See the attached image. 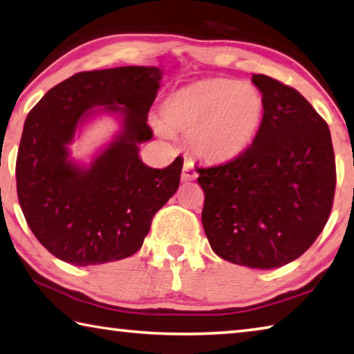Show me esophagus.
I'll use <instances>...</instances> for the list:
<instances>
[{"label": "esophagus", "mask_w": 354, "mask_h": 354, "mask_svg": "<svg viewBox=\"0 0 354 354\" xmlns=\"http://www.w3.org/2000/svg\"><path fill=\"white\" fill-rule=\"evenodd\" d=\"M196 176H198V173L195 170L194 162H192L190 159H185L184 167H183V173H181V179L184 183H187V181H194V179H196Z\"/></svg>", "instance_id": "obj_1"}]
</instances>
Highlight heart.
Segmentation results:
<instances>
[{"mask_svg": "<svg viewBox=\"0 0 354 354\" xmlns=\"http://www.w3.org/2000/svg\"><path fill=\"white\" fill-rule=\"evenodd\" d=\"M263 115L260 89L230 79L189 83L170 94L160 108L165 130L187 133L190 150L205 162H226L246 151Z\"/></svg>", "mask_w": 354, "mask_h": 354, "instance_id": "obj_1", "label": "heart"}]
</instances>
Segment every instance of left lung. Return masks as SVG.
Here are the masks:
<instances>
[{
  "mask_svg": "<svg viewBox=\"0 0 354 354\" xmlns=\"http://www.w3.org/2000/svg\"><path fill=\"white\" fill-rule=\"evenodd\" d=\"M265 115L252 145L198 169L203 227L214 252L254 269L288 265L311 248L333 207L336 162L326 122L272 77L254 74Z\"/></svg>",
  "mask_w": 354,
  "mask_h": 354,
  "instance_id": "left-lung-1",
  "label": "left lung"
}]
</instances>
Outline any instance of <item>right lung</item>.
Instances as JSON below:
<instances>
[{
	"label": "right lung",
	"instance_id": "1",
	"mask_svg": "<svg viewBox=\"0 0 354 354\" xmlns=\"http://www.w3.org/2000/svg\"><path fill=\"white\" fill-rule=\"evenodd\" d=\"M162 73L153 66L88 71L44 94L24 122L17 194L32 234L74 266L102 265L138 252L156 212L179 187L183 159L151 169L139 144ZM118 113L121 131L88 167L68 158L76 127L98 111Z\"/></svg>",
	"mask_w": 354,
	"mask_h": 354
}]
</instances>
